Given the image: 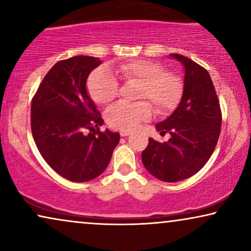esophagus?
Returning <instances> with one entry per match:
<instances>
[{
    "label": "esophagus",
    "instance_id": "34e87169",
    "mask_svg": "<svg viewBox=\"0 0 251 251\" xmlns=\"http://www.w3.org/2000/svg\"><path fill=\"white\" fill-rule=\"evenodd\" d=\"M129 135H130L129 130H121V131H120V136H121V137H126Z\"/></svg>",
    "mask_w": 251,
    "mask_h": 251
}]
</instances>
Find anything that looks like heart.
I'll return each instance as SVG.
<instances>
[{
  "label": "heart",
  "instance_id": "obj_1",
  "mask_svg": "<svg viewBox=\"0 0 251 251\" xmlns=\"http://www.w3.org/2000/svg\"><path fill=\"white\" fill-rule=\"evenodd\" d=\"M118 73L128 83L139 84L137 99H146L157 113L175 108L183 94V81L177 74L166 72L160 63L152 60H133L120 65ZM88 91L92 100L107 105L116 97L119 84L116 78L106 70L98 68L88 78ZM152 108L147 101L135 104L118 102L105 112V119L113 128L135 129L140 122L149 119Z\"/></svg>",
  "mask_w": 251,
  "mask_h": 251
}]
</instances>
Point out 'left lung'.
<instances>
[{"instance_id":"8db88e82","label":"left lung","mask_w":251,"mask_h":251,"mask_svg":"<svg viewBox=\"0 0 251 251\" xmlns=\"http://www.w3.org/2000/svg\"><path fill=\"white\" fill-rule=\"evenodd\" d=\"M170 58L184 67L183 94L169 118L155 125L161 135L170 133L169 140L150 138L142 160L152 176L175 183L193 176L210 159L221 133L222 113L208 72L181 54L171 53Z\"/></svg>"}]
</instances>
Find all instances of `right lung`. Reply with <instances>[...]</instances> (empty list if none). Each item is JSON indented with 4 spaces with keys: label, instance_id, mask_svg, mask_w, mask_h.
Listing matches in <instances>:
<instances>
[{
    "label": "right lung",
    "instance_id": "right-lung-1",
    "mask_svg": "<svg viewBox=\"0 0 251 251\" xmlns=\"http://www.w3.org/2000/svg\"><path fill=\"white\" fill-rule=\"evenodd\" d=\"M99 58L76 56L58 61L48 72L30 108L33 138L46 162L71 181H89L104 173L120 142L118 132L98 127L104 123L87 91ZM89 128L88 135L84 130Z\"/></svg>",
    "mask_w": 251,
    "mask_h": 251
}]
</instances>
